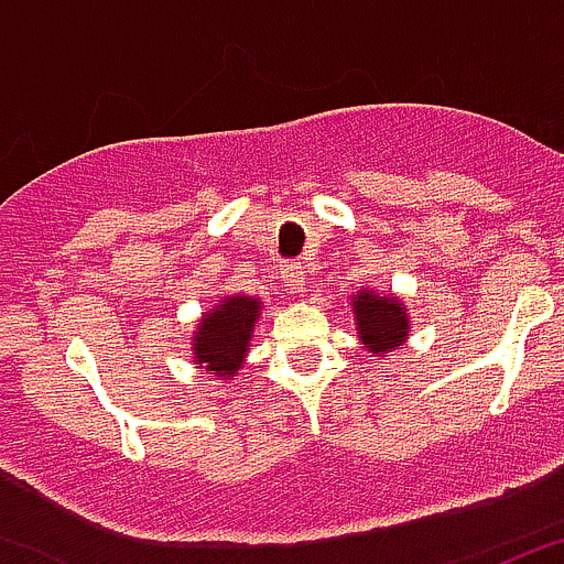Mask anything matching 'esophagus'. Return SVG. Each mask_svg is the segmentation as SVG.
I'll return each mask as SVG.
<instances>
[{
	"label": "esophagus",
	"mask_w": 564,
	"mask_h": 564,
	"mask_svg": "<svg viewBox=\"0 0 564 564\" xmlns=\"http://www.w3.org/2000/svg\"><path fill=\"white\" fill-rule=\"evenodd\" d=\"M282 279H285L291 291H302V285H305V279H307L305 265H302V262H296V259H291V262H285V265H282Z\"/></svg>",
	"instance_id": "34e87169"
}]
</instances>
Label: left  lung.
I'll return each mask as SVG.
<instances>
[{"label": "left lung", "mask_w": 564, "mask_h": 564, "mask_svg": "<svg viewBox=\"0 0 564 564\" xmlns=\"http://www.w3.org/2000/svg\"><path fill=\"white\" fill-rule=\"evenodd\" d=\"M356 322L361 341L370 347L372 352H387L395 350L398 344L406 336V316L403 307L398 305L395 299L390 296H376V293H358L356 302Z\"/></svg>", "instance_id": "8db88e82"}]
</instances>
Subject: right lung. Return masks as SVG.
<instances>
[{
  "mask_svg": "<svg viewBox=\"0 0 564 564\" xmlns=\"http://www.w3.org/2000/svg\"><path fill=\"white\" fill-rule=\"evenodd\" d=\"M259 316V302L251 296H231L217 311L200 322V333L194 338V358L206 364V370L228 376L239 370L248 350L253 322Z\"/></svg>",
  "mask_w": 564,
  "mask_h": 564,
  "instance_id": "obj_1",
  "label": "right lung"
}]
</instances>
